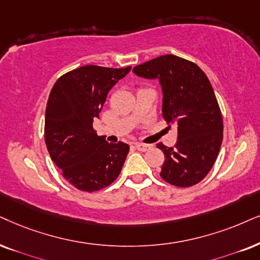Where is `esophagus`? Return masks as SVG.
<instances>
[{
  "label": "esophagus",
  "mask_w": 260,
  "mask_h": 260,
  "mask_svg": "<svg viewBox=\"0 0 260 260\" xmlns=\"http://www.w3.org/2000/svg\"><path fill=\"white\" fill-rule=\"evenodd\" d=\"M134 146H136L137 150L139 151H143V152H145V151H149L151 147V145H146V144H141V143H136L134 144Z\"/></svg>",
  "instance_id": "obj_1"
}]
</instances>
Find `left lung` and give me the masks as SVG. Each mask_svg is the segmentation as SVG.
<instances>
[{"mask_svg": "<svg viewBox=\"0 0 260 260\" xmlns=\"http://www.w3.org/2000/svg\"><path fill=\"white\" fill-rule=\"evenodd\" d=\"M144 79H157L162 87V115L177 127L174 147L162 143L160 177L177 187H190L208 175L223 139V120L206 74L193 62L163 55L133 68Z\"/></svg>", "mask_w": 260, "mask_h": 260, "instance_id": "left-lung-1", "label": "left lung"}]
</instances>
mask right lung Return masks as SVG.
I'll return each mask as SVG.
<instances>
[{
	"label": "right lung",
	"instance_id": "add662e5",
	"mask_svg": "<svg viewBox=\"0 0 260 260\" xmlns=\"http://www.w3.org/2000/svg\"><path fill=\"white\" fill-rule=\"evenodd\" d=\"M129 71L84 66L62 75L52 86L45 110V144L64 179L78 189L104 188L122 169L129 145L109 144L92 124L109 91Z\"/></svg>",
	"mask_w": 260,
	"mask_h": 260
}]
</instances>
